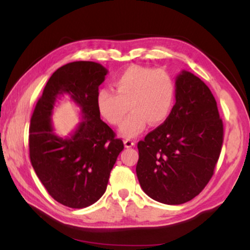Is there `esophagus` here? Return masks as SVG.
<instances>
[{"label": "esophagus", "mask_w": 250, "mask_h": 250, "mask_svg": "<svg viewBox=\"0 0 250 250\" xmlns=\"http://www.w3.org/2000/svg\"><path fill=\"white\" fill-rule=\"evenodd\" d=\"M135 145V142L133 141V140H131V139H126V140H124V146H125V148H132L133 146Z\"/></svg>", "instance_id": "1"}]
</instances>
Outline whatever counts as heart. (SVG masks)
Here are the masks:
<instances>
[{
    "label": "heart",
    "mask_w": 250,
    "mask_h": 250,
    "mask_svg": "<svg viewBox=\"0 0 250 250\" xmlns=\"http://www.w3.org/2000/svg\"><path fill=\"white\" fill-rule=\"evenodd\" d=\"M115 92L100 88L95 95L98 111L111 125H118L127 111L131 114L119 126V133L133 138L146 127L163 124L175 100V82L164 69L131 66L117 76Z\"/></svg>",
    "instance_id": "1"
}]
</instances>
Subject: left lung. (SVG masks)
Masks as SVG:
<instances>
[{
	"mask_svg": "<svg viewBox=\"0 0 250 250\" xmlns=\"http://www.w3.org/2000/svg\"><path fill=\"white\" fill-rule=\"evenodd\" d=\"M175 87L168 118L138 143L140 186L150 198L166 205L184 204L204 190L223 143V123L207 85L182 70Z\"/></svg>",
	"mask_w": 250,
	"mask_h": 250,
	"instance_id": "left-lung-1",
	"label": "left lung"
}]
</instances>
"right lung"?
Returning a JSON list of instances; mask_svg holds the SVG:
<instances>
[{
  "instance_id": "add662e5",
  "label": "right lung",
  "mask_w": 250,
  "mask_h": 250,
  "mask_svg": "<svg viewBox=\"0 0 250 250\" xmlns=\"http://www.w3.org/2000/svg\"><path fill=\"white\" fill-rule=\"evenodd\" d=\"M108 70L93 61H75L52 74L34 109L29 157L51 197L70 208H85L102 197L124 143L101 121L95 95ZM69 94L82 121L69 137L54 133L50 116L60 95Z\"/></svg>"
}]
</instances>
